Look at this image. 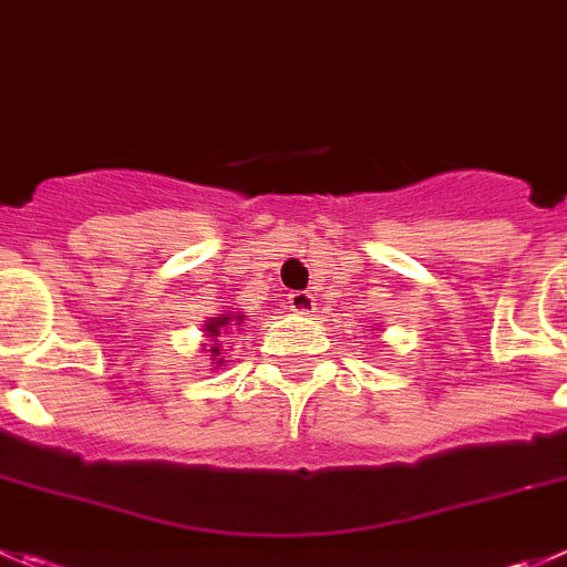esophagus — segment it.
Segmentation results:
<instances>
[{"instance_id":"1","label":"esophagus","mask_w":567,"mask_h":567,"mask_svg":"<svg viewBox=\"0 0 567 567\" xmlns=\"http://www.w3.org/2000/svg\"><path fill=\"white\" fill-rule=\"evenodd\" d=\"M315 295L311 292H292L289 295V309L295 311V315H311L315 311Z\"/></svg>"}]
</instances>
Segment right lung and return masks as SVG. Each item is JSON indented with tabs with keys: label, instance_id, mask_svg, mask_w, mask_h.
<instances>
[{
	"label": "right lung",
	"instance_id": "right-lung-1",
	"mask_svg": "<svg viewBox=\"0 0 567 567\" xmlns=\"http://www.w3.org/2000/svg\"><path fill=\"white\" fill-rule=\"evenodd\" d=\"M241 320H245V315H219V317H212V320L206 322V337L212 339L206 350L214 355L212 364H217V368H223V361H225V359H219V350H223V339L219 337L230 333V328L239 326Z\"/></svg>",
	"mask_w": 567,
	"mask_h": 567
}]
</instances>
